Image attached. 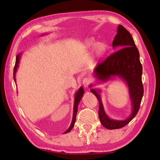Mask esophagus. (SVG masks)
I'll use <instances>...</instances> for the list:
<instances>
[{
    "label": "esophagus",
    "mask_w": 160,
    "mask_h": 160,
    "mask_svg": "<svg viewBox=\"0 0 160 160\" xmlns=\"http://www.w3.org/2000/svg\"><path fill=\"white\" fill-rule=\"evenodd\" d=\"M82 83H83V85H84V87H88V86H89V84L91 83V80H90V78H84L83 80H82Z\"/></svg>",
    "instance_id": "obj_1"
}]
</instances>
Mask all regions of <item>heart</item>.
Returning a JSON list of instances; mask_svg holds the SVG:
<instances>
[{
  "label": "heart",
  "instance_id": "obj_1",
  "mask_svg": "<svg viewBox=\"0 0 160 160\" xmlns=\"http://www.w3.org/2000/svg\"><path fill=\"white\" fill-rule=\"evenodd\" d=\"M95 43H96V41H95L94 38H89L84 42V49L88 50L94 47L96 55L98 58H102L106 53L108 47L107 44L104 42H99L96 43V45H94Z\"/></svg>",
  "mask_w": 160,
  "mask_h": 160
}]
</instances>
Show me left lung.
Listing matches in <instances>:
<instances>
[{"label": "left lung", "instance_id": "8db88e82", "mask_svg": "<svg viewBox=\"0 0 160 160\" xmlns=\"http://www.w3.org/2000/svg\"><path fill=\"white\" fill-rule=\"evenodd\" d=\"M113 47H118V52L111 54L103 62L95 68L94 76L98 81L106 82L118 77L125 81L128 87L129 98L131 101L132 112L124 120H117L108 118L105 113L100 97V89H91V91L99 101V118L101 124L107 129H117L124 127L136 115L140 108L144 88L142 82V66L140 53L131 33L123 26L119 25L117 34L113 41ZM93 84H90L92 87Z\"/></svg>", "mask_w": 160, "mask_h": 160}]
</instances>
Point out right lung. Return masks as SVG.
Listing matches in <instances>:
<instances>
[{"label":"right lung","mask_w":160,"mask_h":160,"mask_svg":"<svg viewBox=\"0 0 160 160\" xmlns=\"http://www.w3.org/2000/svg\"><path fill=\"white\" fill-rule=\"evenodd\" d=\"M21 53H18L16 56V63H15V67H14V69H13V79H14V81L16 82V73L17 71V69H18V64H19V61H20V58ZM84 94V89L82 87H80V89L78 90L77 92L75 94V99H74V105H73V119H72V122H71V124L70 125V127L69 128L64 132V133H67V132H69L71 129H72L74 127V124L76 122V115H77V111H78V104H79L80 101L82 99V98Z\"/></svg>","instance_id":"right-lung-1"}]
</instances>
